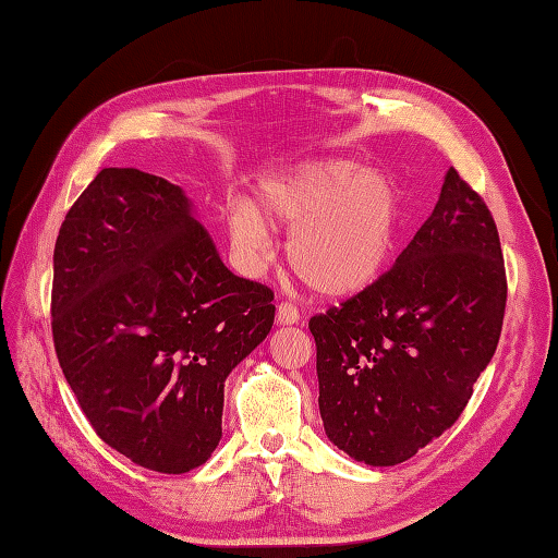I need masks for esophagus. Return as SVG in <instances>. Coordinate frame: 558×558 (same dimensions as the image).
<instances>
[{"label":"esophagus","instance_id":"34e87169","mask_svg":"<svg viewBox=\"0 0 558 558\" xmlns=\"http://www.w3.org/2000/svg\"><path fill=\"white\" fill-rule=\"evenodd\" d=\"M301 322V312H298L291 303H281L279 307H277V324H281V326H293V324H298Z\"/></svg>","mask_w":558,"mask_h":558}]
</instances>
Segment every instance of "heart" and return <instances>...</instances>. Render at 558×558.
<instances>
[{"instance_id":"1","label":"heart","mask_w":558,"mask_h":558,"mask_svg":"<svg viewBox=\"0 0 558 558\" xmlns=\"http://www.w3.org/2000/svg\"><path fill=\"white\" fill-rule=\"evenodd\" d=\"M271 227L291 229L289 265L307 287L329 298L366 291L396 253L402 208L396 182L357 160L326 156L269 174L248 201L229 203L227 234L239 263L263 269L275 243Z\"/></svg>"}]
</instances>
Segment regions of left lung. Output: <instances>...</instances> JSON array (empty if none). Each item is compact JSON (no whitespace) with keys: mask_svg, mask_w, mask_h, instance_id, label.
<instances>
[{"mask_svg":"<svg viewBox=\"0 0 558 558\" xmlns=\"http://www.w3.org/2000/svg\"><path fill=\"white\" fill-rule=\"evenodd\" d=\"M505 305L495 220L450 168L396 265L310 319L326 438L369 466L402 464L440 438L495 355Z\"/></svg>","mask_w":558,"mask_h":558,"instance_id":"1","label":"left lung"}]
</instances>
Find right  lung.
I'll return each mask as SVG.
<instances>
[{
  "mask_svg": "<svg viewBox=\"0 0 558 558\" xmlns=\"http://www.w3.org/2000/svg\"><path fill=\"white\" fill-rule=\"evenodd\" d=\"M275 293L232 275L180 186L104 168L53 248L51 331L97 436L186 473L222 438L225 381L275 324Z\"/></svg>",
  "mask_w": 558,
  "mask_h": 558,
  "instance_id": "add662e5",
  "label": "right lung"
}]
</instances>
